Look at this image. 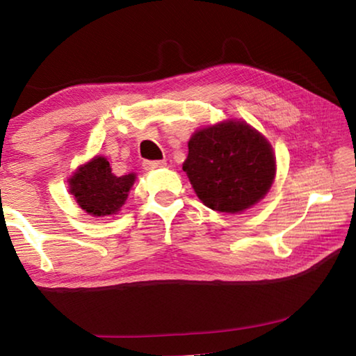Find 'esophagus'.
<instances>
[{
    "instance_id": "34e87169",
    "label": "esophagus",
    "mask_w": 356,
    "mask_h": 356,
    "mask_svg": "<svg viewBox=\"0 0 356 356\" xmlns=\"http://www.w3.org/2000/svg\"><path fill=\"white\" fill-rule=\"evenodd\" d=\"M143 166L146 171H154V170H160V168H165L166 161L165 160H156V161L146 160V161H143Z\"/></svg>"
}]
</instances>
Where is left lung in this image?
I'll return each instance as SVG.
<instances>
[{
    "label": "left lung",
    "mask_w": 356,
    "mask_h": 356,
    "mask_svg": "<svg viewBox=\"0 0 356 356\" xmlns=\"http://www.w3.org/2000/svg\"><path fill=\"white\" fill-rule=\"evenodd\" d=\"M182 168L204 206L238 213L272 188L276 159L261 131L245 120L227 119L191 135Z\"/></svg>",
    "instance_id": "1"
}]
</instances>
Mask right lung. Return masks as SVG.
<instances>
[{
    "label": "right lung",
    "instance_id": "obj_1",
    "mask_svg": "<svg viewBox=\"0 0 356 356\" xmlns=\"http://www.w3.org/2000/svg\"><path fill=\"white\" fill-rule=\"evenodd\" d=\"M136 174L114 176L105 156L94 159L76 168L69 182V191L84 212L92 216L116 215L127 201Z\"/></svg>",
    "mask_w": 356,
    "mask_h": 356
}]
</instances>
